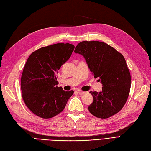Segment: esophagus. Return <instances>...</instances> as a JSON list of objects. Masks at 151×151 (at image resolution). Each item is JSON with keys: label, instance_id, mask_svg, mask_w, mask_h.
I'll return each mask as SVG.
<instances>
[{"label": "esophagus", "instance_id": "esophagus-1", "mask_svg": "<svg viewBox=\"0 0 151 151\" xmlns=\"http://www.w3.org/2000/svg\"><path fill=\"white\" fill-rule=\"evenodd\" d=\"M77 93H78L79 95H83V94H84L85 92H84L83 91H81V90H77Z\"/></svg>", "mask_w": 151, "mask_h": 151}]
</instances>
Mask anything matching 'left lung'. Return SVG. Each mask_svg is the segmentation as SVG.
I'll return each instance as SVG.
<instances>
[{
    "label": "left lung",
    "instance_id": "obj_1",
    "mask_svg": "<svg viewBox=\"0 0 151 151\" xmlns=\"http://www.w3.org/2000/svg\"><path fill=\"white\" fill-rule=\"evenodd\" d=\"M74 52L82 55L95 78L102 84L101 92L90 91L93 101L88 107L91 114L107 119L119 112L127 101L131 76L121 53L103 42L82 41Z\"/></svg>",
    "mask_w": 151,
    "mask_h": 151
}]
</instances>
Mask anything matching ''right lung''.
I'll return each instance as SVG.
<instances>
[{"label":"right lung","mask_w":151,"mask_h":151,"mask_svg":"<svg viewBox=\"0 0 151 151\" xmlns=\"http://www.w3.org/2000/svg\"><path fill=\"white\" fill-rule=\"evenodd\" d=\"M74 47L68 43L55 44L38 49L28 57L22 75V94L27 107L36 116L49 119L58 115L74 93L57 86V74Z\"/></svg>","instance_id":"1"}]
</instances>
